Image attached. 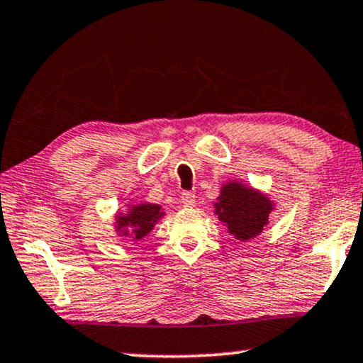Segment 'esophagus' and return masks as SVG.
Wrapping results in <instances>:
<instances>
[{
	"label": "esophagus",
	"instance_id": "obj_1",
	"mask_svg": "<svg viewBox=\"0 0 363 363\" xmlns=\"http://www.w3.org/2000/svg\"><path fill=\"white\" fill-rule=\"evenodd\" d=\"M181 203L184 207H194L196 205V196H194V192H182Z\"/></svg>",
	"mask_w": 363,
	"mask_h": 363
}]
</instances>
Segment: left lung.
Masks as SVG:
<instances>
[{
	"mask_svg": "<svg viewBox=\"0 0 363 363\" xmlns=\"http://www.w3.org/2000/svg\"><path fill=\"white\" fill-rule=\"evenodd\" d=\"M215 208L218 220L228 226L230 233L246 241L261 233L269 223L267 218L274 207L272 202L257 191L230 182L221 189Z\"/></svg>",
	"mask_w": 363,
	"mask_h": 363,
	"instance_id": "8db88e82",
	"label": "left lung"
}]
</instances>
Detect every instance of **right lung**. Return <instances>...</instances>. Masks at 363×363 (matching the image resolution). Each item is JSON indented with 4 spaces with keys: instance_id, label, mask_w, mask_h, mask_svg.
<instances>
[{
    "instance_id": "right-lung-1",
    "label": "right lung",
    "mask_w": 363,
    "mask_h": 363,
    "mask_svg": "<svg viewBox=\"0 0 363 363\" xmlns=\"http://www.w3.org/2000/svg\"><path fill=\"white\" fill-rule=\"evenodd\" d=\"M160 205L153 203H142L135 205L130 208L127 215H118L117 216V230H125L127 226L132 228V233L135 240H142L143 236H147L161 215ZM123 235H128L127 231H123Z\"/></svg>"
}]
</instances>
